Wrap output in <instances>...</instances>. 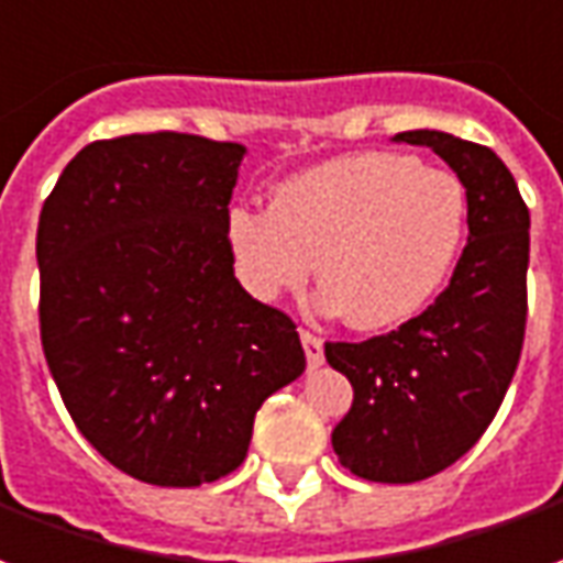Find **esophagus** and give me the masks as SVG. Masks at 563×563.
I'll return each instance as SVG.
<instances>
[{
	"mask_svg": "<svg viewBox=\"0 0 563 563\" xmlns=\"http://www.w3.org/2000/svg\"><path fill=\"white\" fill-rule=\"evenodd\" d=\"M301 344H305V356H308V368H320L322 365V338H317L313 332H305L301 329Z\"/></svg>",
	"mask_w": 563,
	"mask_h": 563,
	"instance_id": "34e87169",
	"label": "esophagus"
}]
</instances>
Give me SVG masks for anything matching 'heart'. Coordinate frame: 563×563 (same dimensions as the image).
Instances as JSON below:
<instances>
[{"label":"heart","mask_w":563,"mask_h":563,"mask_svg":"<svg viewBox=\"0 0 563 563\" xmlns=\"http://www.w3.org/2000/svg\"><path fill=\"white\" fill-rule=\"evenodd\" d=\"M466 213L457 176L411 155L363 152L289 176L268 213L231 210L225 243L238 280L258 301L301 289L317 258L313 310L380 332L415 320L445 289Z\"/></svg>","instance_id":"b5f03b06"}]
</instances>
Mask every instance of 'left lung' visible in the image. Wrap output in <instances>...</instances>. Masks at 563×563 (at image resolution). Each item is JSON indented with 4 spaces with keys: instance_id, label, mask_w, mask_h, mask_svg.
<instances>
[{
    "instance_id": "8db88e82",
    "label": "left lung",
    "mask_w": 563,
    "mask_h": 563,
    "mask_svg": "<svg viewBox=\"0 0 563 563\" xmlns=\"http://www.w3.org/2000/svg\"><path fill=\"white\" fill-rule=\"evenodd\" d=\"M466 188L463 246L448 289L396 332L325 344L353 405L332 430L341 466L368 482L411 485L448 470L482 439L512 384L528 322L530 213L490 148L442 131H408Z\"/></svg>"
}]
</instances>
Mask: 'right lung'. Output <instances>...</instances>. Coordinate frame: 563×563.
<instances>
[{"mask_svg": "<svg viewBox=\"0 0 563 563\" xmlns=\"http://www.w3.org/2000/svg\"><path fill=\"white\" fill-rule=\"evenodd\" d=\"M246 148L191 133L85 145L35 234L42 347L112 466L161 487L238 470L255 411L305 372L295 322L234 277L225 219Z\"/></svg>", "mask_w": 563, "mask_h": 563, "instance_id": "1", "label": "right lung"}]
</instances>
